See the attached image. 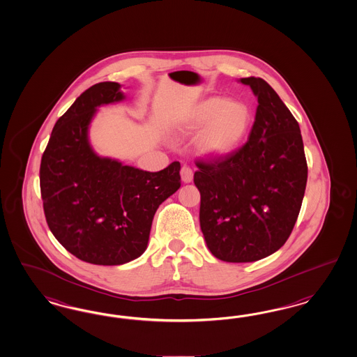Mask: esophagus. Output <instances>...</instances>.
Returning <instances> with one entry per match:
<instances>
[{
    "label": "esophagus",
    "instance_id": "obj_1",
    "mask_svg": "<svg viewBox=\"0 0 357 357\" xmlns=\"http://www.w3.org/2000/svg\"><path fill=\"white\" fill-rule=\"evenodd\" d=\"M181 176H182L184 183H190V182H192V178H194V170L190 166L184 165L183 167L181 169Z\"/></svg>",
    "mask_w": 357,
    "mask_h": 357
}]
</instances>
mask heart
I'll list each match as a JSON object with an SVG mask.
<instances>
[{
    "label": "heart",
    "instance_id": "b5f03b06",
    "mask_svg": "<svg viewBox=\"0 0 357 357\" xmlns=\"http://www.w3.org/2000/svg\"><path fill=\"white\" fill-rule=\"evenodd\" d=\"M251 126L249 107L229 98L211 97L200 100L183 124L185 132L203 130L199 148L213 157L236 151L245 140Z\"/></svg>",
    "mask_w": 357,
    "mask_h": 357
}]
</instances>
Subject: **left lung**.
<instances>
[{"instance_id":"left-lung-1","label":"left lung","mask_w":357,"mask_h":357,"mask_svg":"<svg viewBox=\"0 0 357 357\" xmlns=\"http://www.w3.org/2000/svg\"><path fill=\"white\" fill-rule=\"evenodd\" d=\"M258 97L249 140L224 157L196 160L200 227L217 259L248 263L280 249L303 204L307 163L300 126L261 78H241Z\"/></svg>"}]
</instances>
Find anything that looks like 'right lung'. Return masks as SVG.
<instances>
[{"instance_id":"1","label":"right lung","mask_w":357,"mask_h":357,"mask_svg":"<svg viewBox=\"0 0 357 357\" xmlns=\"http://www.w3.org/2000/svg\"><path fill=\"white\" fill-rule=\"evenodd\" d=\"M121 99L118 82L89 87L56 121L40 162L50 230L76 258L99 266L139 258L157 208L181 187L178 161L151 173L91 149L87 130L97 107Z\"/></svg>"}]
</instances>
